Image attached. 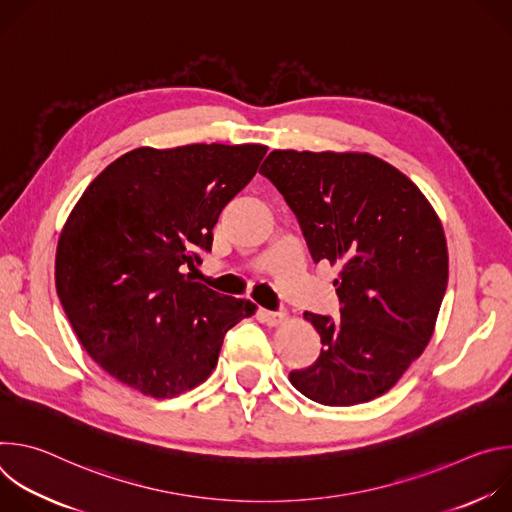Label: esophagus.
<instances>
[{
	"mask_svg": "<svg viewBox=\"0 0 512 512\" xmlns=\"http://www.w3.org/2000/svg\"><path fill=\"white\" fill-rule=\"evenodd\" d=\"M261 316H263V320H265L267 326H279V324H283L285 318H287L285 312H269V310H263Z\"/></svg>",
	"mask_w": 512,
	"mask_h": 512,
	"instance_id": "34e87169",
	"label": "esophagus"
}]
</instances>
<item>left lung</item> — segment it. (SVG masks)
Instances as JSON below:
<instances>
[{"mask_svg": "<svg viewBox=\"0 0 512 512\" xmlns=\"http://www.w3.org/2000/svg\"><path fill=\"white\" fill-rule=\"evenodd\" d=\"M298 216L314 263L340 265V318L306 312L314 364L289 381L322 405L385 395L425 350L448 287L442 221L423 192L371 154L273 150L259 170Z\"/></svg>", "mask_w": 512, "mask_h": 512, "instance_id": "1", "label": "left lung"}]
</instances>
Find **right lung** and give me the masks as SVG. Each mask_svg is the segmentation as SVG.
I'll return each mask as SVG.
<instances>
[{
  "instance_id": "obj_1",
  "label": "right lung",
  "mask_w": 512,
  "mask_h": 512,
  "mask_svg": "<svg viewBox=\"0 0 512 512\" xmlns=\"http://www.w3.org/2000/svg\"><path fill=\"white\" fill-rule=\"evenodd\" d=\"M265 145L137 148L109 164L68 214L56 294L79 342L119 383L170 399L204 383L225 334L255 304L192 281L223 208L251 182Z\"/></svg>"
}]
</instances>
